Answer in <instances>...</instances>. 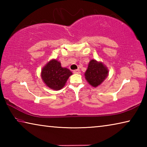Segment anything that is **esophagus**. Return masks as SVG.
Here are the masks:
<instances>
[{
	"mask_svg": "<svg viewBox=\"0 0 147 147\" xmlns=\"http://www.w3.org/2000/svg\"><path fill=\"white\" fill-rule=\"evenodd\" d=\"M74 74H80V69H76V70L74 71Z\"/></svg>",
	"mask_w": 147,
	"mask_h": 147,
	"instance_id": "esophagus-1",
	"label": "esophagus"
}]
</instances>
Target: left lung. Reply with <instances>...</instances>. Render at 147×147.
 <instances>
[{
	"label": "left lung",
	"mask_w": 147,
	"mask_h": 147,
	"mask_svg": "<svg viewBox=\"0 0 147 147\" xmlns=\"http://www.w3.org/2000/svg\"><path fill=\"white\" fill-rule=\"evenodd\" d=\"M109 71L102 62L91 59L84 73L87 82L94 88L100 86L108 76Z\"/></svg>",
	"instance_id": "1"
}]
</instances>
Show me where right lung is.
I'll return each instance as SVG.
<instances>
[{"instance_id": "1", "label": "right lung", "mask_w": 147, "mask_h": 147, "mask_svg": "<svg viewBox=\"0 0 147 147\" xmlns=\"http://www.w3.org/2000/svg\"><path fill=\"white\" fill-rule=\"evenodd\" d=\"M73 73L66 67H63L61 63L56 59L50 60L41 72L42 80L48 88L58 91L63 88L69 76Z\"/></svg>"}]
</instances>
